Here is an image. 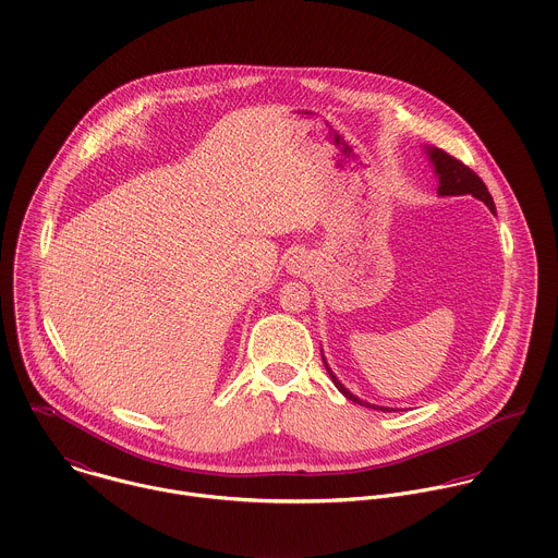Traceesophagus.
<instances>
[{
    "instance_id": "1",
    "label": "esophagus",
    "mask_w": 558,
    "mask_h": 558,
    "mask_svg": "<svg viewBox=\"0 0 558 558\" xmlns=\"http://www.w3.org/2000/svg\"><path fill=\"white\" fill-rule=\"evenodd\" d=\"M308 265H311V260L304 256V254H295L293 258H289V274H293V276H304L306 271H308Z\"/></svg>"
}]
</instances>
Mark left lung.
<instances>
[{"label": "left lung", "mask_w": 558, "mask_h": 558, "mask_svg": "<svg viewBox=\"0 0 558 558\" xmlns=\"http://www.w3.org/2000/svg\"><path fill=\"white\" fill-rule=\"evenodd\" d=\"M426 154H428V160H430L433 167H435V175L439 178V189H437V193H439L441 197H450V195H472V197L485 202L487 208L496 215V204H494L492 193L487 191L485 182H483L468 165H463L461 160H457L454 156H450V154H446L444 149H437V147H426ZM322 352H324V350H322ZM322 361H324V365H326V372H328L330 380L335 383V387H337L348 400H352V402H356V404H361V407H365V409H376V411H385V413H391V411H393V409H389V407H376V404H369V402L356 398L350 389H345V387L341 385V380L335 376V372H332L330 365L326 363V356H324V354H322Z\"/></svg>", "instance_id": "8db88e82"}]
</instances>
